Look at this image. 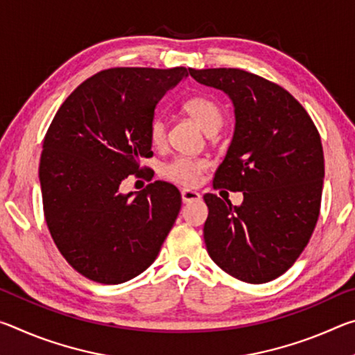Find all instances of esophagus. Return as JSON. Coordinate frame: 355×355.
I'll list each match as a JSON object with an SVG mask.
<instances>
[{
	"mask_svg": "<svg viewBox=\"0 0 355 355\" xmlns=\"http://www.w3.org/2000/svg\"><path fill=\"white\" fill-rule=\"evenodd\" d=\"M182 200H183V203H191V202L200 200V194L197 191H192V189H183L182 191Z\"/></svg>",
	"mask_w": 355,
	"mask_h": 355,
	"instance_id": "obj_1",
	"label": "esophagus"
}]
</instances>
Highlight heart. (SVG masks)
I'll return each instance as SVG.
<instances>
[{
	"label": "heart",
	"instance_id": "heart-1",
	"mask_svg": "<svg viewBox=\"0 0 355 355\" xmlns=\"http://www.w3.org/2000/svg\"><path fill=\"white\" fill-rule=\"evenodd\" d=\"M183 111L194 119L199 123V127L209 136L218 133L222 123H224V112H222L219 105L211 98L203 97V95H196V97L186 100L183 103ZM148 136L155 147L163 146L166 141V122L163 119L155 117L152 120ZM207 167L208 164L205 159L180 156V158L172 159L171 163L161 167V173L175 183L194 186L199 183L200 175L205 172Z\"/></svg>",
	"mask_w": 355,
	"mask_h": 355
}]
</instances>
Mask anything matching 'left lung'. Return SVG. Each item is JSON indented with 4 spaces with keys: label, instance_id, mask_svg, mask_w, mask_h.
Instances as JSON below:
<instances>
[{
    "label": "left lung",
    "instance_id": "8db88e82",
    "mask_svg": "<svg viewBox=\"0 0 355 355\" xmlns=\"http://www.w3.org/2000/svg\"><path fill=\"white\" fill-rule=\"evenodd\" d=\"M189 73L235 107V133L213 183L244 196L239 207L203 196L207 250L232 277L266 284L293 266L315 230L324 180L320 133L279 84L239 69Z\"/></svg>",
    "mask_w": 355,
    "mask_h": 355
}]
</instances>
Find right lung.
<instances>
[{"instance_id":"right-lung-1","label":"right lung","mask_w":355,"mask_h":355,"mask_svg":"<svg viewBox=\"0 0 355 355\" xmlns=\"http://www.w3.org/2000/svg\"><path fill=\"white\" fill-rule=\"evenodd\" d=\"M184 67H116L81 83L48 128L39 180L48 230L75 271L123 284L155 261L182 208L166 182L119 192L152 152L148 130L163 95Z\"/></svg>"}]
</instances>
